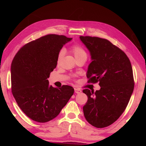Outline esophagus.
<instances>
[{
    "label": "esophagus",
    "instance_id": "34e87169",
    "mask_svg": "<svg viewBox=\"0 0 146 146\" xmlns=\"http://www.w3.org/2000/svg\"><path fill=\"white\" fill-rule=\"evenodd\" d=\"M75 92L76 94H80V93L82 92V90H80L78 88H75Z\"/></svg>",
    "mask_w": 146,
    "mask_h": 146
}]
</instances>
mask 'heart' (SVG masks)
Masks as SVG:
<instances>
[{
    "label": "heart",
    "mask_w": 146,
    "mask_h": 146,
    "mask_svg": "<svg viewBox=\"0 0 146 146\" xmlns=\"http://www.w3.org/2000/svg\"><path fill=\"white\" fill-rule=\"evenodd\" d=\"M71 51L73 54L74 56L76 59L80 58H87V54H86V51L85 49H83L81 46L78 44H75L73 45L71 48ZM64 54V51L63 50H61L60 52H58V56H57V59H56V63L57 64H60L61 61L62 60V58L63 57Z\"/></svg>",
    "instance_id": "b5f03b06"
}]
</instances>
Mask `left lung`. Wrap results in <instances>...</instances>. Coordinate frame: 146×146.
I'll return each mask as SVG.
<instances>
[{
	"instance_id": "obj_1",
	"label": "left lung",
	"mask_w": 146,
	"mask_h": 146,
	"mask_svg": "<svg viewBox=\"0 0 146 146\" xmlns=\"http://www.w3.org/2000/svg\"><path fill=\"white\" fill-rule=\"evenodd\" d=\"M88 49L92 62L88 68V83L99 82L100 89H85L88 97L83 106L87 122L97 128L112 124L127 106L134 88L132 65L127 56L107 39L80 36Z\"/></svg>"
}]
</instances>
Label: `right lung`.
<instances>
[{
    "label": "right lung",
    "instance_id": "obj_1",
    "mask_svg": "<svg viewBox=\"0 0 146 146\" xmlns=\"http://www.w3.org/2000/svg\"><path fill=\"white\" fill-rule=\"evenodd\" d=\"M72 38L48 35L22 47L11 64V89L18 106L30 119L47 122L56 117L73 95L71 86L55 88L47 80L58 52Z\"/></svg>",
    "mask_w": 146,
    "mask_h": 146
}]
</instances>
